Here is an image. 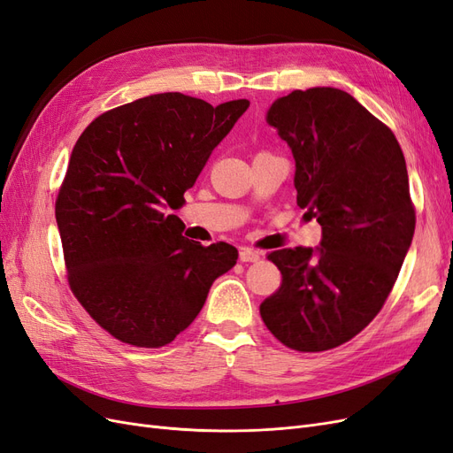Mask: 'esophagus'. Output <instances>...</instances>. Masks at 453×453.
<instances>
[{
	"label": "esophagus",
	"instance_id": "esophagus-1",
	"mask_svg": "<svg viewBox=\"0 0 453 453\" xmlns=\"http://www.w3.org/2000/svg\"><path fill=\"white\" fill-rule=\"evenodd\" d=\"M240 260L242 263H257V260H260V253L255 250H250V248H242Z\"/></svg>",
	"mask_w": 453,
	"mask_h": 453
}]
</instances>
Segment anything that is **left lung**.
I'll use <instances>...</instances> for the list:
<instances>
[{
    "instance_id": "obj_1",
    "label": "left lung",
    "mask_w": 453,
    "mask_h": 453,
    "mask_svg": "<svg viewBox=\"0 0 453 453\" xmlns=\"http://www.w3.org/2000/svg\"><path fill=\"white\" fill-rule=\"evenodd\" d=\"M266 122L291 149L296 203L318 219L321 242L268 255L281 287L260 318L287 348L333 349L376 318L412 243L404 155L383 122L333 87L278 98Z\"/></svg>"
}]
</instances>
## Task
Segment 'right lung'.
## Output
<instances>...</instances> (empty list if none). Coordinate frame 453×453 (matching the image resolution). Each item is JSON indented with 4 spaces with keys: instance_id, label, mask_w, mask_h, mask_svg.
Segmentation results:
<instances>
[{
    "instance_id": "1",
    "label": "right lung",
    "mask_w": 453,
    "mask_h": 453,
    "mask_svg": "<svg viewBox=\"0 0 453 453\" xmlns=\"http://www.w3.org/2000/svg\"><path fill=\"white\" fill-rule=\"evenodd\" d=\"M248 107L153 94L94 119L77 140L57 198L67 280L90 318L125 344H170L236 265V248L187 240L166 210L185 203Z\"/></svg>"
}]
</instances>
